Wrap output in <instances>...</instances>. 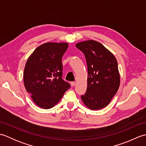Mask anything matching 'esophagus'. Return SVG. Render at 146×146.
Wrapping results in <instances>:
<instances>
[{"label": "esophagus", "mask_w": 146, "mask_h": 146, "mask_svg": "<svg viewBox=\"0 0 146 146\" xmlns=\"http://www.w3.org/2000/svg\"><path fill=\"white\" fill-rule=\"evenodd\" d=\"M75 85H76V83H75V82H71V86H74Z\"/></svg>", "instance_id": "1"}]
</instances>
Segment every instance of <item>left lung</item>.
<instances>
[{
	"label": "left lung",
	"instance_id": "1",
	"mask_svg": "<svg viewBox=\"0 0 146 146\" xmlns=\"http://www.w3.org/2000/svg\"><path fill=\"white\" fill-rule=\"evenodd\" d=\"M76 47L84 53L88 67L87 89L81 98L93 110L109 104L120 86L117 61L111 52L95 40L80 42Z\"/></svg>",
	"mask_w": 146,
	"mask_h": 146
}]
</instances>
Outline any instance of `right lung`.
I'll return each instance as SVG.
<instances>
[{
	"mask_svg": "<svg viewBox=\"0 0 146 146\" xmlns=\"http://www.w3.org/2000/svg\"><path fill=\"white\" fill-rule=\"evenodd\" d=\"M68 47L67 42L44 43L27 60L24 86L35 104L44 109L53 107L70 88L62 78V57Z\"/></svg>",
	"mask_w": 146,
	"mask_h": 146,
	"instance_id": "obj_1",
	"label": "right lung"
}]
</instances>
